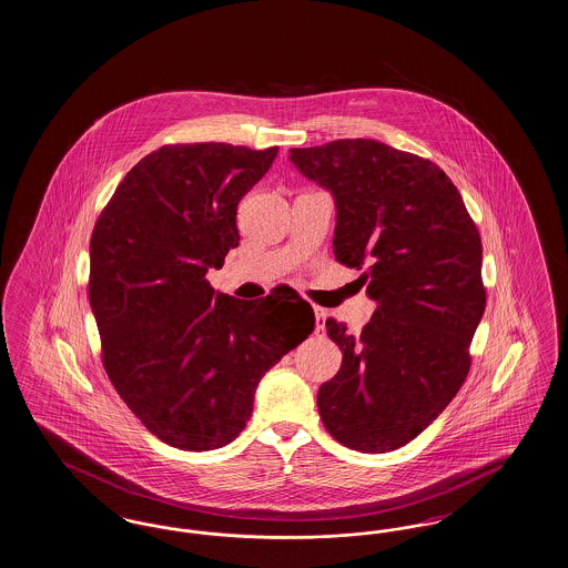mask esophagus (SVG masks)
<instances>
[{
  "label": "esophagus",
  "mask_w": 568,
  "mask_h": 568,
  "mask_svg": "<svg viewBox=\"0 0 568 568\" xmlns=\"http://www.w3.org/2000/svg\"><path fill=\"white\" fill-rule=\"evenodd\" d=\"M315 318H317V332H323L325 318H327V311L321 308V306H315Z\"/></svg>",
  "instance_id": "obj_1"
}]
</instances>
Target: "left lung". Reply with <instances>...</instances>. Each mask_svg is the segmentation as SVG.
Segmentation results:
<instances>
[{
  "label": "left lung",
  "instance_id": "left-lung-1",
  "mask_svg": "<svg viewBox=\"0 0 568 568\" xmlns=\"http://www.w3.org/2000/svg\"><path fill=\"white\" fill-rule=\"evenodd\" d=\"M295 169L336 201L334 255L365 271L376 311L359 336L327 318L338 374L318 388L325 429L359 453L406 446L465 383L469 344L486 308L481 241L432 160L374 139L294 148Z\"/></svg>",
  "mask_w": 568,
  "mask_h": 568
}]
</instances>
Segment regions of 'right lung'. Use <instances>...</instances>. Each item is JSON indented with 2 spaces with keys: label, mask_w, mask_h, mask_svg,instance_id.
Returning <instances> with one entry per match:
<instances>
[{
  "label": "right lung",
  "mask_w": 568,
  "mask_h": 568,
  "mask_svg": "<svg viewBox=\"0 0 568 568\" xmlns=\"http://www.w3.org/2000/svg\"><path fill=\"white\" fill-rule=\"evenodd\" d=\"M278 148L162 145L101 211L89 297L103 367L164 444L215 450L245 429L262 376L315 329L292 287L236 300L204 278L239 247L236 206Z\"/></svg>",
  "instance_id": "1"
}]
</instances>
